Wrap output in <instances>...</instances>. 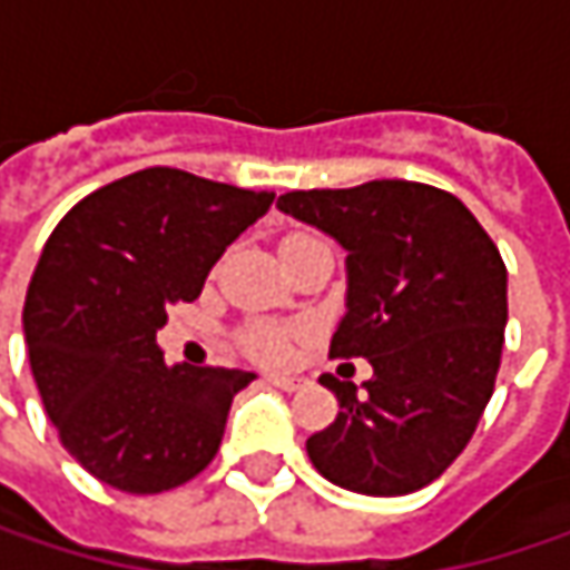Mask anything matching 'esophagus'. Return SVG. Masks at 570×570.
<instances>
[{"label": "esophagus", "instance_id": "esophagus-1", "mask_svg": "<svg viewBox=\"0 0 570 570\" xmlns=\"http://www.w3.org/2000/svg\"><path fill=\"white\" fill-rule=\"evenodd\" d=\"M267 383H271V386H277V390H284V393H293V390H299V386H303V380H299V376H286V373H271V376H267Z\"/></svg>", "mask_w": 570, "mask_h": 570}]
</instances>
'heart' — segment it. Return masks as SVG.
<instances>
[{"instance_id": "obj_1", "label": "heart", "mask_w": 570, "mask_h": 570, "mask_svg": "<svg viewBox=\"0 0 570 570\" xmlns=\"http://www.w3.org/2000/svg\"><path fill=\"white\" fill-rule=\"evenodd\" d=\"M240 350L257 363H286L293 353V330L281 323H250L247 330H240Z\"/></svg>"}]
</instances>
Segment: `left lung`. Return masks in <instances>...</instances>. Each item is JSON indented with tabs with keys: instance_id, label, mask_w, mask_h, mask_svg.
I'll return each instance as SVG.
<instances>
[{
	"instance_id": "obj_1",
	"label": "left lung",
	"mask_w": 570,
	"mask_h": 570,
	"mask_svg": "<svg viewBox=\"0 0 570 570\" xmlns=\"http://www.w3.org/2000/svg\"><path fill=\"white\" fill-rule=\"evenodd\" d=\"M277 207L346 247V316L330 356L373 366L366 393L320 376L340 412L306 439L309 462L360 495L425 489L495 393L509 320L499 247L455 194L415 180L289 190Z\"/></svg>"
}]
</instances>
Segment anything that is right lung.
<instances>
[{
    "instance_id": "right-lung-1",
    "label": "right lung",
    "mask_w": 570,
    "mask_h": 570,
    "mask_svg": "<svg viewBox=\"0 0 570 570\" xmlns=\"http://www.w3.org/2000/svg\"><path fill=\"white\" fill-rule=\"evenodd\" d=\"M271 204L274 190L145 168L91 190L58 220L22 326L58 439L98 482L158 495L217 455L230 402L254 373L168 366L158 330L171 303L200 296L220 254Z\"/></svg>"
}]
</instances>
